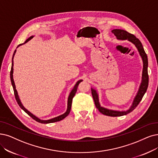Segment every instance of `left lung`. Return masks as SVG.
Masks as SVG:
<instances>
[{
  "label": "left lung",
  "instance_id": "8db88e82",
  "mask_svg": "<svg viewBox=\"0 0 158 158\" xmlns=\"http://www.w3.org/2000/svg\"><path fill=\"white\" fill-rule=\"evenodd\" d=\"M111 32L114 34V35L116 36L117 39L118 40H128L130 43L135 46L137 48L139 55L141 57L142 61H143V73H142V79L141 82L139 87L138 91L136 94L135 97H134V99L133 100L130 108L126 111H117V110H110L108 108H104V107L101 106L100 102H99V97L98 94L96 89H93L91 87V93L92 96L94 100V104H95L98 110V111L102 113V114L110 116V117H119L123 116L128 114V113H130L131 111H133L137 105L141 102L142 100L144 94L146 93L148 85V58L147 55L145 53L144 48L142 45V43L139 41V40L137 39V37L131 34L128 33V31L121 29H114L111 30Z\"/></svg>",
  "mask_w": 158,
  "mask_h": 158
}]
</instances>
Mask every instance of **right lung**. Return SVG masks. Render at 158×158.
<instances>
[{"label":"right lung","instance_id":"obj_1","mask_svg":"<svg viewBox=\"0 0 158 158\" xmlns=\"http://www.w3.org/2000/svg\"><path fill=\"white\" fill-rule=\"evenodd\" d=\"M34 37V35H31L30 36L28 39H27L26 40V41H25L24 43H22V44H20V45H19L18 47H17V48L23 45V44L24 43H27L28 41H30L31 39H32ZM15 52H16V50L14 51V54H13V56H12V63H11V71H10V80H11V85L12 86H13V89H14V94H15V99L17 100V102L19 104V106H20V108L24 111L26 112L27 114L30 116L31 118H32L33 119H34L35 121H36L38 123H42V124H48V123H55V122H57V121H61V120L64 119V118H65L69 114V113H70V111H71V105H72V100H73V97H74L75 94H76V92H77V88H78V86L79 85V84L81 82V81H83L82 80H78L77 83H76V84L74 85L73 89H72V91H71L70 94H69V97H68V100H67V111L64 113V114H62L61 115H59L58 117H54V118H52L51 119H48V120H41L40 118H39L38 117H37L36 116H35L34 114H32V113H30L28 110H27L26 108H24V106L22 104L21 102V100L19 98V97L18 95V93H17V91L16 89L15 88V82H14V75H13V73H14V56L15 54Z\"/></svg>","mask_w":158,"mask_h":158}]
</instances>
